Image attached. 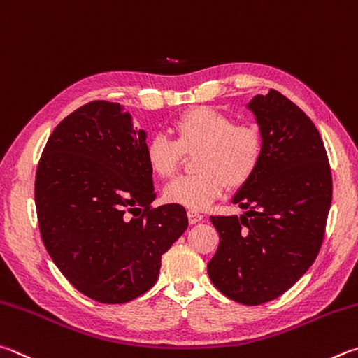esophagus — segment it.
<instances>
[{"label": "esophagus", "mask_w": 358, "mask_h": 358, "mask_svg": "<svg viewBox=\"0 0 358 358\" xmlns=\"http://www.w3.org/2000/svg\"><path fill=\"white\" fill-rule=\"evenodd\" d=\"M187 217H189V223L190 224H196L198 222L203 220V215L199 214V212H196V210H189V212H187Z\"/></svg>", "instance_id": "1"}]
</instances>
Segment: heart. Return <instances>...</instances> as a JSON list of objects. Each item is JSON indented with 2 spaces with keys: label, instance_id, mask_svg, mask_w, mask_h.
<instances>
[{
  "label": "heart",
  "instance_id": "heart-1",
  "mask_svg": "<svg viewBox=\"0 0 358 358\" xmlns=\"http://www.w3.org/2000/svg\"><path fill=\"white\" fill-rule=\"evenodd\" d=\"M174 140L150 136L144 157L150 171L168 179L178 171L184 154H193L196 174L182 176L165 187L168 203L201 210L223 195L227 187L241 189L258 169L264 140L253 125H236L229 116L208 106L180 115L171 124Z\"/></svg>",
  "mask_w": 358,
  "mask_h": 358
}]
</instances>
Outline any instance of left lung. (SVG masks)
Here are the masks:
<instances>
[{"instance_id": "1", "label": "left lung", "mask_w": 358, "mask_h": 358, "mask_svg": "<svg viewBox=\"0 0 358 358\" xmlns=\"http://www.w3.org/2000/svg\"><path fill=\"white\" fill-rule=\"evenodd\" d=\"M247 108L264 152L233 198L245 214L210 217L220 243L208 273L223 296L255 306L285 294L315 262L331 204V173L316 125L283 94H258Z\"/></svg>"}]
</instances>
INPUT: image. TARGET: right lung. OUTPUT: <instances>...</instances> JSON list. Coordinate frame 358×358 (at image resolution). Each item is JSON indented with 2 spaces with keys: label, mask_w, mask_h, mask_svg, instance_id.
Segmentation results:
<instances>
[{
  "label": "right lung",
  "mask_w": 358,
  "mask_h": 358,
  "mask_svg": "<svg viewBox=\"0 0 358 358\" xmlns=\"http://www.w3.org/2000/svg\"><path fill=\"white\" fill-rule=\"evenodd\" d=\"M106 100L80 106L50 135L36 171L41 237L75 289L125 303L159 278L162 255L189 227L179 204L152 208L146 131Z\"/></svg>",
  "instance_id": "add662e5"
}]
</instances>
